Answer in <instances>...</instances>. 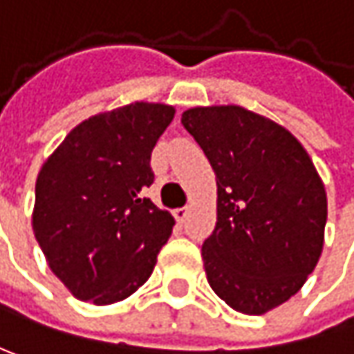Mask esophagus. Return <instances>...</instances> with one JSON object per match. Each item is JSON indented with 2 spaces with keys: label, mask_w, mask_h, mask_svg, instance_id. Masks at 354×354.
<instances>
[{
  "label": "esophagus",
  "mask_w": 354,
  "mask_h": 354,
  "mask_svg": "<svg viewBox=\"0 0 354 354\" xmlns=\"http://www.w3.org/2000/svg\"><path fill=\"white\" fill-rule=\"evenodd\" d=\"M173 215H175V219H177V221H185V219H187V215H189V209H187V207H179V209H175V212H173Z\"/></svg>",
  "instance_id": "esophagus-1"
}]
</instances>
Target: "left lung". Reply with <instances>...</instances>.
I'll use <instances>...</instances> for the list:
<instances>
[{
    "label": "left lung",
    "instance_id": "8db88e82",
    "mask_svg": "<svg viewBox=\"0 0 354 354\" xmlns=\"http://www.w3.org/2000/svg\"><path fill=\"white\" fill-rule=\"evenodd\" d=\"M181 122L217 181V221L201 250L207 282L234 310L266 315L300 290L320 260L324 183L302 142L262 114L193 106Z\"/></svg>",
    "mask_w": 354,
    "mask_h": 354
}]
</instances>
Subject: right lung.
Here are the masks:
<instances>
[{"label":"right lung","mask_w":354,"mask_h":354,"mask_svg":"<svg viewBox=\"0 0 354 354\" xmlns=\"http://www.w3.org/2000/svg\"><path fill=\"white\" fill-rule=\"evenodd\" d=\"M175 116L163 102H131L76 124L36 181L32 230L54 276L82 302L114 304L153 274L175 225L140 197L151 153Z\"/></svg>","instance_id":"1"}]
</instances>
